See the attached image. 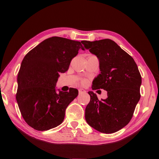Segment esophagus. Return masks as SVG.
I'll list each match as a JSON object with an SVG mask.
<instances>
[{
    "label": "esophagus",
    "instance_id": "1",
    "mask_svg": "<svg viewBox=\"0 0 159 159\" xmlns=\"http://www.w3.org/2000/svg\"><path fill=\"white\" fill-rule=\"evenodd\" d=\"M79 94L85 93H86V91L83 89H79Z\"/></svg>",
    "mask_w": 159,
    "mask_h": 159
}]
</instances>
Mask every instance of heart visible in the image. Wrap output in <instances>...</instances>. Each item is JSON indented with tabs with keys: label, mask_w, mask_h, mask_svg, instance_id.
Wrapping results in <instances>:
<instances>
[{
	"label": "heart",
	"mask_w": 159,
	"mask_h": 159,
	"mask_svg": "<svg viewBox=\"0 0 159 159\" xmlns=\"http://www.w3.org/2000/svg\"><path fill=\"white\" fill-rule=\"evenodd\" d=\"M86 83H87V81H86V80H83V81H82V83L83 84V85H85V84H86Z\"/></svg>",
	"instance_id": "1"
}]
</instances>
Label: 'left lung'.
I'll return each mask as SVG.
<instances>
[{
  "instance_id": "1",
  "label": "left lung",
  "mask_w": 159,
  "mask_h": 159,
  "mask_svg": "<svg viewBox=\"0 0 159 159\" xmlns=\"http://www.w3.org/2000/svg\"><path fill=\"white\" fill-rule=\"evenodd\" d=\"M83 44L99 60L100 72L93 80L92 89L107 92V98L101 100L93 92H88L85 120L100 133H116L129 123L140 100L139 69L133 57L113 40L83 41Z\"/></svg>"
}]
</instances>
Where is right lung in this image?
Listing matches in <instances>:
<instances>
[{"label":"right lung","mask_w":159,"mask_h":159,"mask_svg":"<svg viewBox=\"0 0 159 159\" xmlns=\"http://www.w3.org/2000/svg\"><path fill=\"white\" fill-rule=\"evenodd\" d=\"M81 42L52 37L26 54L18 74L16 100L24 120L37 130H48L63 122L67 107L79 94L76 89H56L59 73L68 70ZM58 92H57V91Z\"/></svg>","instance_id":"right-lung-1"}]
</instances>
